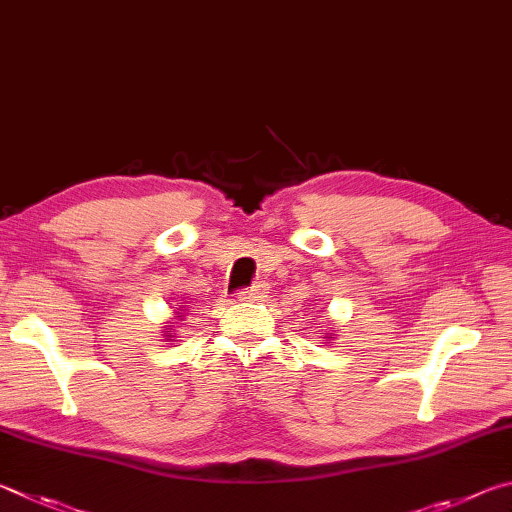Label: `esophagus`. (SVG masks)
I'll list each match as a JSON object with an SVG mask.
<instances>
[{
	"mask_svg": "<svg viewBox=\"0 0 512 512\" xmlns=\"http://www.w3.org/2000/svg\"><path fill=\"white\" fill-rule=\"evenodd\" d=\"M265 292H267V285L263 281H258L254 285H249V288L238 290V299L240 301H258L265 297Z\"/></svg>",
	"mask_w": 512,
	"mask_h": 512,
	"instance_id": "esophagus-1",
	"label": "esophagus"
}]
</instances>
